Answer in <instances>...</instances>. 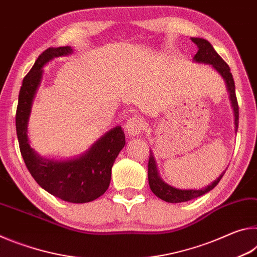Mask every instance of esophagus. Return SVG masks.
I'll use <instances>...</instances> for the list:
<instances>
[{"label":"esophagus","mask_w":257,"mask_h":257,"mask_svg":"<svg viewBox=\"0 0 257 257\" xmlns=\"http://www.w3.org/2000/svg\"><path fill=\"white\" fill-rule=\"evenodd\" d=\"M144 119L139 115H134L132 118L128 119L127 122L124 124L125 132L128 133L129 136H138L142 133V130L144 129Z\"/></svg>","instance_id":"obj_1"}]
</instances>
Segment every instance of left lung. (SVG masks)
<instances>
[{
  "label": "left lung",
  "mask_w": 257,
  "mask_h": 257,
  "mask_svg": "<svg viewBox=\"0 0 257 257\" xmlns=\"http://www.w3.org/2000/svg\"><path fill=\"white\" fill-rule=\"evenodd\" d=\"M195 44L197 45L198 51L194 56V61L198 63H206L211 64V66L215 69V70L220 73L225 81V86H227V90L229 93V99L231 103L232 110H233V116H234V132L237 133L238 129V122H239V108H238V102L236 97V90H234V81L231 72H230V68L227 63L224 62L223 59L216 53L213 46L210 44V42L203 38H191ZM224 171L221 173L216 180L212 182L211 185L204 187L202 189H178L170 185L165 184V182L161 179L159 175L158 167H156V162L154 159L153 153L151 152L150 159H149V184L150 188L159 198L163 199V201L168 203H182L190 201V199L197 198L202 195L208 193L214 187L219 184L221 178L223 177Z\"/></svg>",
  "instance_id": "obj_1"
}]
</instances>
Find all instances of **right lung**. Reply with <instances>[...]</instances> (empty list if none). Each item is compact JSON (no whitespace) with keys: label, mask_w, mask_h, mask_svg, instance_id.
I'll list each match as a JSON object with an SVG mask.
<instances>
[{"label":"right lung","mask_w":257,"mask_h":257,"mask_svg":"<svg viewBox=\"0 0 257 257\" xmlns=\"http://www.w3.org/2000/svg\"><path fill=\"white\" fill-rule=\"evenodd\" d=\"M72 53L70 46L50 47L35 61L24 78L16 113V128L21 155L30 175L43 189L70 203H88L105 193L111 170L125 144L122 128L111 129L78 158L58 161L38 155L29 145L28 121L35 95L41 85L43 67L58 56Z\"/></svg>","instance_id":"obj_1"}]
</instances>
